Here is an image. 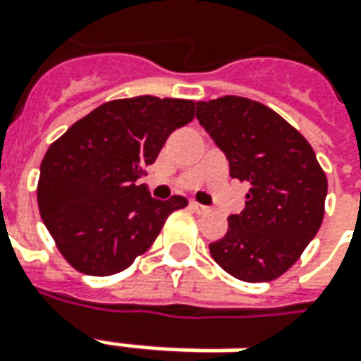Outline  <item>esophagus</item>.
I'll return each instance as SVG.
<instances>
[{
    "label": "esophagus",
    "instance_id": "esophagus-1",
    "mask_svg": "<svg viewBox=\"0 0 361 361\" xmlns=\"http://www.w3.org/2000/svg\"><path fill=\"white\" fill-rule=\"evenodd\" d=\"M190 207L195 213H207V207H205V205H201V203H197V201H190Z\"/></svg>",
    "mask_w": 361,
    "mask_h": 361
}]
</instances>
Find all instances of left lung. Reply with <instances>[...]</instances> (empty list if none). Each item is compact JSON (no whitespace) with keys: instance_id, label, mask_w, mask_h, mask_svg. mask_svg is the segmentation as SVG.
<instances>
[{"instance_id":"left-lung-1","label":"left lung","mask_w":361,"mask_h":361,"mask_svg":"<svg viewBox=\"0 0 361 361\" xmlns=\"http://www.w3.org/2000/svg\"><path fill=\"white\" fill-rule=\"evenodd\" d=\"M195 116L249 181L245 209L209 245L213 261L245 283L274 281L293 267L324 219L328 180L308 140L273 109L243 97L197 102Z\"/></svg>"}]
</instances>
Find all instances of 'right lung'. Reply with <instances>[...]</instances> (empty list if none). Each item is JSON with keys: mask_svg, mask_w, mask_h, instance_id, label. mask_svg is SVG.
Here are the masks:
<instances>
[{"mask_svg": "<svg viewBox=\"0 0 361 361\" xmlns=\"http://www.w3.org/2000/svg\"><path fill=\"white\" fill-rule=\"evenodd\" d=\"M195 116L185 98L144 94L100 104L57 138L41 161L37 203L47 231L73 269L122 273L188 200L149 197L138 178L176 128Z\"/></svg>", "mask_w": 361, "mask_h": 361, "instance_id": "1", "label": "right lung"}]
</instances>
